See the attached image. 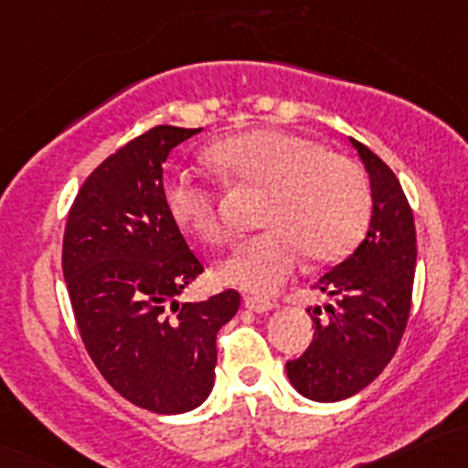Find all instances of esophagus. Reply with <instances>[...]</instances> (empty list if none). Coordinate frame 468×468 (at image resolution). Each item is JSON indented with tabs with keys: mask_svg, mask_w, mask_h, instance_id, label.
<instances>
[{
	"mask_svg": "<svg viewBox=\"0 0 468 468\" xmlns=\"http://www.w3.org/2000/svg\"><path fill=\"white\" fill-rule=\"evenodd\" d=\"M244 306L249 311H255V313H269L275 309L273 302L264 300V297H258V295H244Z\"/></svg>",
	"mask_w": 468,
	"mask_h": 468,
	"instance_id": "obj_1",
	"label": "esophagus"
}]
</instances>
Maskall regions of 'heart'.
<instances>
[{"instance_id":"b5f03b06","label":"heart","mask_w":468,"mask_h":468,"mask_svg":"<svg viewBox=\"0 0 468 468\" xmlns=\"http://www.w3.org/2000/svg\"><path fill=\"white\" fill-rule=\"evenodd\" d=\"M207 162L235 186L264 191L258 213L264 230L218 266L219 277L239 289L273 292L302 255L311 264L342 260L371 219L362 168L302 133L253 128L213 144ZM164 207L184 233L208 244L224 239L218 195L188 173L166 179Z\"/></svg>"}]
</instances>
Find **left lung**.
Instances as JSON below:
<instances>
[{
    "label": "left lung",
    "instance_id": "obj_1",
    "mask_svg": "<svg viewBox=\"0 0 468 468\" xmlns=\"http://www.w3.org/2000/svg\"><path fill=\"white\" fill-rule=\"evenodd\" d=\"M368 173L371 224L362 244L313 289L331 297L309 309L313 342L286 362L297 393L313 402H340L367 388L398 351L413 292L415 222L398 177L371 148L348 137Z\"/></svg>",
    "mask_w": 468,
    "mask_h": 468
}]
</instances>
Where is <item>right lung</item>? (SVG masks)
<instances>
[{
    "label": "right lung",
    "mask_w": 468,
    "mask_h": 468,
    "mask_svg": "<svg viewBox=\"0 0 468 468\" xmlns=\"http://www.w3.org/2000/svg\"><path fill=\"white\" fill-rule=\"evenodd\" d=\"M202 128L155 126L90 173L69 213L61 269L86 351L122 398L153 413L197 409L213 391L229 289L179 304L202 275L164 207V162Z\"/></svg>",
    "instance_id": "add662e5"
}]
</instances>
